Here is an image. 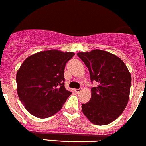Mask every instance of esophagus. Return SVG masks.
Here are the masks:
<instances>
[{
  "label": "esophagus",
  "instance_id": "obj_1",
  "mask_svg": "<svg viewBox=\"0 0 146 146\" xmlns=\"http://www.w3.org/2000/svg\"><path fill=\"white\" fill-rule=\"evenodd\" d=\"M81 90H82V88H76V89H75V93H78L79 92L81 91Z\"/></svg>",
  "mask_w": 146,
  "mask_h": 146
}]
</instances>
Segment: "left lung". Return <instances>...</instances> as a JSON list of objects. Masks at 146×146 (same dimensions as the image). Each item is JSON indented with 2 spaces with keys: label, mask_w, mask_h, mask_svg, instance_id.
<instances>
[{
  "label": "left lung",
  "mask_w": 146,
  "mask_h": 146,
  "mask_svg": "<svg viewBox=\"0 0 146 146\" xmlns=\"http://www.w3.org/2000/svg\"><path fill=\"white\" fill-rule=\"evenodd\" d=\"M77 55L88 68L91 82L98 83L91 88L89 102L82 105L84 115L95 125L108 124L128 104L131 74L125 63L109 52L94 49Z\"/></svg>",
  "instance_id": "1"
}]
</instances>
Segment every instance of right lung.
Wrapping results in <instances>:
<instances>
[{"instance_id":"right-lung-1","label":"right lung","mask_w":146,"mask_h":146,"mask_svg":"<svg viewBox=\"0 0 146 146\" xmlns=\"http://www.w3.org/2000/svg\"><path fill=\"white\" fill-rule=\"evenodd\" d=\"M73 52L53 49L26 58L16 73L18 98L26 110L38 118L58 113L71 95L64 86V68Z\"/></svg>"}]
</instances>
